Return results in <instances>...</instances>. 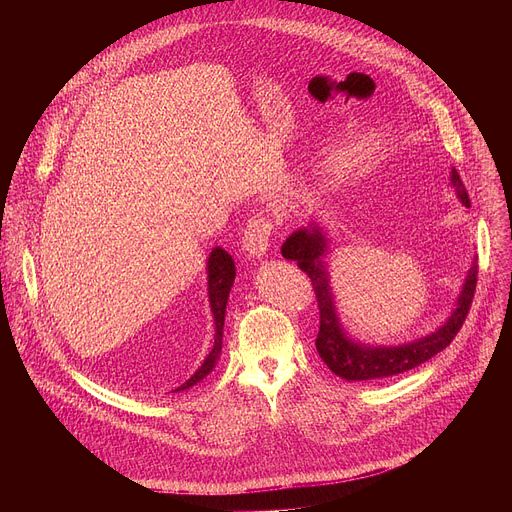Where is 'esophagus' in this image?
Wrapping results in <instances>:
<instances>
[{
	"label": "esophagus",
	"mask_w": 512,
	"mask_h": 512,
	"mask_svg": "<svg viewBox=\"0 0 512 512\" xmlns=\"http://www.w3.org/2000/svg\"><path fill=\"white\" fill-rule=\"evenodd\" d=\"M274 234V222L265 215H253V218L247 222L245 234H242V249L247 251L249 257L261 259L267 249H270V240Z\"/></svg>",
	"instance_id": "34e87169"
}]
</instances>
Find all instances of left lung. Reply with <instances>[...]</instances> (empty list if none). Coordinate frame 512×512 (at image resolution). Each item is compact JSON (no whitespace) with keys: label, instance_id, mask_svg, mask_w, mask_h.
I'll return each mask as SVG.
<instances>
[{"label":"left lung","instance_id":"1","mask_svg":"<svg viewBox=\"0 0 512 512\" xmlns=\"http://www.w3.org/2000/svg\"><path fill=\"white\" fill-rule=\"evenodd\" d=\"M450 182L456 188V195H459L461 203L465 207H471L467 188L459 172L454 168L450 174ZM326 253H328L326 234L321 232V228L315 224L292 232L282 245V257L297 261L301 270L311 278L317 307H319V332L315 338L317 353L336 375H340L342 380H348V382L382 380V378H390V375L405 373L413 367H419L421 363L429 361L440 351H444V348L454 340L456 332L463 328L465 317L473 303V294H475L477 259H473L471 270L465 278L461 297L456 301V309L452 311V315L440 330L402 346H365L361 342L348 338L340 326L334 297H332L330 274L324 261Z\"/></svg>","mask_w":512,"mask_h":512}]
</instances>
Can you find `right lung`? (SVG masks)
<instances>
[{
    "mask_svg": "<svg viewBox=\"0 0 512 512\" xmlns=\"http://www.w3.org/2000/svg\"><path fill=\"white\" fill-rule=\"evenodd\" d=\"M234 276H236V267L232 257L220 249L215 247L207 259V292H209V305H211V313H213V324H215V336H213V346L207 355V359L203 361V365L195 371V375H191V380H186L180 388H176L174 392L186 390L195 386L197 382H201L209 371H213L215 361H218L220 353H222V336H224V317H226V305H228V294L230 288L234 284Z\"/></svg>",
    "mask_w": 512,
    "mask_h": 512,
    "instance_id": "obj_1",
    "label": "right lung"
}]
</instances>
